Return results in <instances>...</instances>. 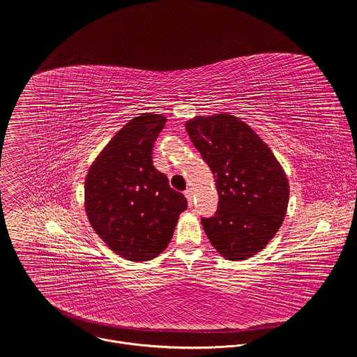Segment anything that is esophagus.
Masks as SVG:
<instances>
[{"instance_id":"34e87169","label":"esophagus","mask_w":357,"mask_h":357,"mask_svg":"<svg viewBox=\"0 0 357 357\" xmlns=\"http://www.w3.org/2000/svg\"><path fill=\"white\" fill-rule=\"evenodd\" d=\"M183 193H185V197L188 199L189 206H192V205H193V196H192V190H190V189H188V190H185Z\"/></svg>"}]
</instances>
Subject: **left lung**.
I'll return each mask as SVG.
<instances>
[{
	"label": "left lung",
	"instance_id": "obj_1",
	"mask_svg": "<svg viewBox=\"0 0 357 357\" xmlns=\"http://www.w3.org/2000/svg\"><path fill=\"white\" fill-rule=\"evenodd\" d=\"M190 141L215 178L218 211L202 218L212 245L227 260H245L275 236L288 208L284 169L264 141L229 114L186 123Z\"/></svg>",
	"mask_w": 357,
	"mask_h": 357
}]
</instances>
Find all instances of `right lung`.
<instances>
[{"instance_id": "1", "label": "right lung", "mask_w": 357, "mask_h": 357, "mask_svg": "<svg viewBox=\"0 0 357 357\" xmlns=\"http://www.w3.org/2000/svg\"><path fill=\"white\" fill-rule=\"evenodd\" d=\"M167 119L142 114L101 151L84 183L86 213L94 231L121 257L146 261L172 238L186 197L152 164V148Z\"/></svg>"}]
</instances>
